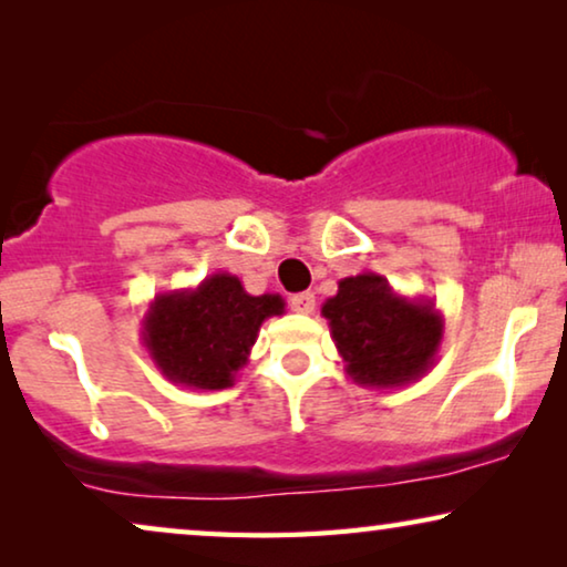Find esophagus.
Here are the masks:
<instances>
[{"label": "esophagus", "instance_id": "obj_1", "mask_svg": "<svg viewBox=\"0 0 567 567\" xmlns=\"http://www.w3.org/2000/svg\"><path fill=\"white\" fill-rule=\"evenodd\" d=\"M291 309L297 315H312L315 312V293L301 291L297 297H291Z\"/></svg>", "mask_w": 567, "mask_h": 567}]
</instances>
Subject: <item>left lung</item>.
<instances>
[{"instance_id":"left-lung-1","label":"left lung","mask_w":567,"mask_h":567,"mask_svg":"<svg viewBox=\"0 0 567 567\" xmlns=\"http://www.w3.org/2000/svg\"><path fill=\"white\" fill-rule=\"evenodd\" d=\"M346 374L371 390H400L439 359L444 317L431 299L402 297L384 276L363 270L338 281L322 305Z\"/></svg>"}]
</instances>
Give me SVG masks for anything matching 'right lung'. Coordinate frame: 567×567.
Segmentation results:
<instances>
[{"label":"right lung","instance_id":"right-lung-1","mask_svg":"<svg viewBox=\"0 0 567 567\" xmlns=\"http://www.w3.org/2000/svg\"><path fill=\"white\" fill-rule=\"evenodd\" d=\"M284 312V297H252L237 276L219 270L196 289L157 293L142 320V340L173 384L227 390L250 359L260 324Z\"/></svg>","mask_w":567,"mask_h":567}]
</instances>
